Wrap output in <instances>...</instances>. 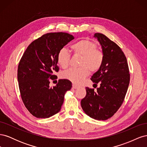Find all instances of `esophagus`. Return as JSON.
Here are the masks:
<instances>
[{"label": "esophagus", "mask_w": 147, "mask_h": 147, "mask_svg": "<svg viewBox=\"0 0 147 147\" xmlns=\"http://www.w3.org/2000/svg\"><path fill=\"white\" fill-rule=\"evenodd\" d=\"M72 88H74V89H77V88H78V86L75 85V84H73V85H72Z\"/></svg>", "instance_id": "esophagus-1"}]
</instances>
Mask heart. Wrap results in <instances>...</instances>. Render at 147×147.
Masks as SVG:
<instances>
[{
    "instance_id": "b5f03b06",
    "label": "heart",
    "mask_w": 147,
    "mask_h": 147,
    "mask_svg": "<svg viewBox=\"0 0 147 147\" xmlns=\"http://www.w3.org/2000/svg\"><path fill=\"white\" fill-rule=\"evenodd\" d=\"M74 54L81 56L78 69H70L62 74V77L75 84L80 83L89 74L99 70L104 63V53L97 48L95 43L88 39L80 40L71 45ZM70 55L67 49L63 48L57 55V63L62 68L66 69L69 65Z\"/></svg>"
}]
</instances>
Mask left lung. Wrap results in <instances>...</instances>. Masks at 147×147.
Here are the masks:
<instances>
[{
	"label": "left lung",
	"mask_w": 147,
	"mask_h": 147,
	"mask_svg": "<svg viewBox=\"0 0 147 147\" xmlns=\"http://www.w3.org/2000/svg\"><path fill=\"white\" fill-rule=\"evenodd\" d=\"M102 47L104 60L100 69L91 80L100 87L86 88V95L81 100V106L86 115L97 120L112 117L121 107L126 94L130 74L126 57L121 49L105 35L96 33Z\"/></svg>",
	"instance_id": "left-lung-1"
}]
</instances>
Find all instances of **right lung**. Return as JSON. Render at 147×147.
<instances>
[{
    "instance_id": "right-lung-1",
    "label": "right lung",
    "mask_w": 147,
    "mask_h": 147,
    "mask_svg": "<svg viewBox=\"0 0 147 147\" xmlns=\"http://www.w3.org/2000/svg\"><path fill=\"white\" fill-rule=\"evenodd\" d=\"M74 38L65 32L47 33L28 47L18 67V82L25 107L33 116L47 118L58 113L65 93L72 88L68 80H59L55 86H49L58 72L57 55Z\"/></svg>"
}]
</instances>
